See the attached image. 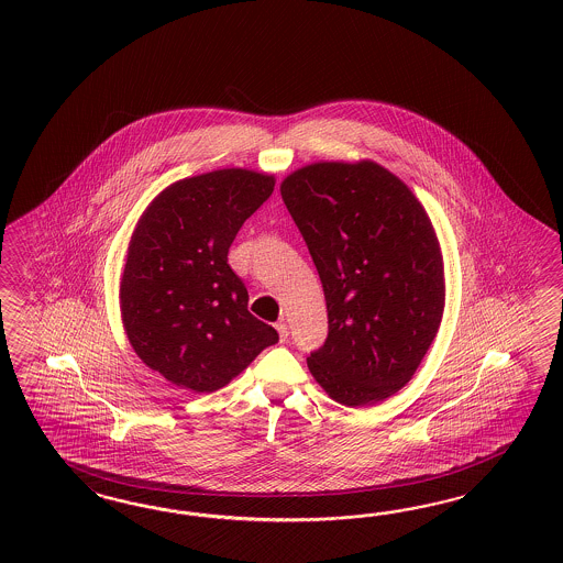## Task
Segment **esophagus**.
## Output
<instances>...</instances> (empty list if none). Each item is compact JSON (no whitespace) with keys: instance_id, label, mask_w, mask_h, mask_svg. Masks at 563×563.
<instances>
[{"instance_id":"1","label":"esophagus","mask_w":563,"mask_h":563,"mask_svg":"<svg viewBox=\"0 0 563 563\" xmlns=\"http://www.w3.org/2000/svg\"><path fill=\"white\" fill-rule=\"evenodd\" d=\"M274 328H276V332H278V339H280V342L287 341V336H289V325L285 324V322H276Z\"/></svg>"}]
</instances>
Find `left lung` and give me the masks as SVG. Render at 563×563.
I'll use <instances>...</instances> for the list:
<instances>
[{"label": "left lung", "mask_w": 563, "mask_h": 563, "mask_svg": "<svg viewBox=\"0 0 563 563\" xmlns=\"http://www.w3.org/2000/svg\"><path fill=\"white\" fill-rule=\"evenodd\" d=\"M280 196L320 274L328 339L307 367L344 407L398 393L442 324L440 239L423 205L372 158L318 161L289 173Z\"/></svg>", "instance_id": "8db88e82"}]
</instances>
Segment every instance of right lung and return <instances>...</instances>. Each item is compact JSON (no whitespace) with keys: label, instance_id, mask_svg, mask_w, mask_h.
Here are the masks:
<instances>
[{"label":"right lung","instance_id":"1","mask_svg":"<svg viewBox=\"0 0 563 563\" xmlns=\"http://www.w3.org/2000/svg\"><path fill=\"white\" fill-rule=\"evenodd\" d=\"M273 173L231 167L179 179L154 196L128 243L121 324L146 367L189 393H214L278 334L247 311L227 264L241 224L273 194Z\"/></svg>","mask_w":563,"mask_h":563}]
</instances>
